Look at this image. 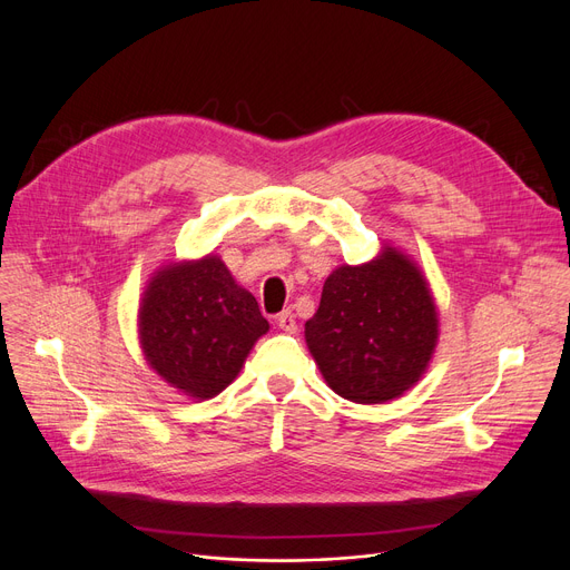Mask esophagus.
<instances>
[{
    "label": "esophagus",
    "instance_id": "obj_1",
    "mask_svg": "<svg viewBox=\"0 0 570 570\" xmlns=\"http://www.w3.org/2000/svg\"><path fill=\"white\" fill-rule=\"evenodd\" d=\"M277 325L282 327L284 333H291V335H295L297 333V323H295V314L291 312V309H286V312H282L279 316H277Z\"/></svg>",
    "mask_w": 570,
    "mask_h": 570
}]
</instances>
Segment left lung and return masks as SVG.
<instances>
[{
	"label": "left lung",
	"instance_id": "8db88e82",
	"mask_svg": "<svg viewBox=\"0 0 570 570\" xmlns=\"http://www.w3.org/2000/svg\"><path fill=\"white\" fill-rule=\"evenodd\" d=\"M305 340L333 391L355 404L400 397L425 374L439 340L436 305L421 269L395 247L325 279Z\"/></svg>",
	"mask_w": 570,
	"mask_h": 570
}]
</instances>
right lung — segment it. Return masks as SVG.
I'll list each match as a JSON object with an SVG mask.
<instances>
[{
  "instance_id": "1",
  "label": "right lung",
  "mask_w": 570,
  "mask_h": 570,
  "mask_svg": "<svg viewBox=\"0 0 570 570\" xmlns=\"http://www.w3.org/2000/svg\"><path fill=\"white\" fill-rule=\"evenodd\" d=\"M267 327L256 297L213 254L161 267L138 312L147 365L194 400L219 395Z\"/></svg>"
}]
</instances>
